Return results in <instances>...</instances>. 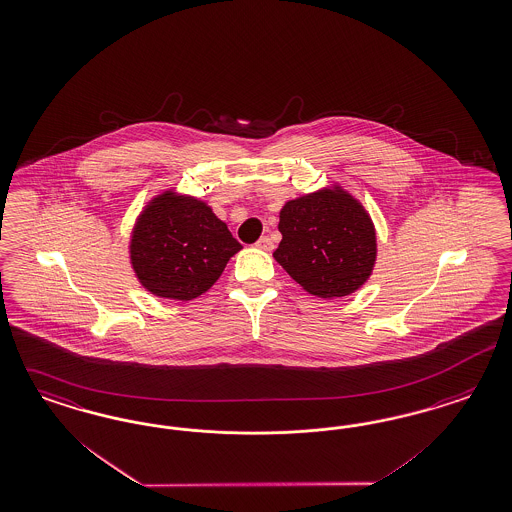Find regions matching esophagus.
<instances>
[{
    "label": "esophagus",
    "instance_id": "esophagus-1",
    "mask_svg": "<svg viewBox=\"0 0 512 512\" xmlns=\"http://www.w3.org/2000/svg\"><path fill=\"white\" fill-rule=\"evenodd\" d=\"M256 247L262 248V250H273V241L265 235V237H260V239H258Z\"/></svg>",
    "mask_w": 512,
    "mask_h": 512
}]
</instances>
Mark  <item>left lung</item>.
<instances>
[{
    "instance_id": "left-lung-1",
    "label": "left lung",
    "mask_w": 512,
    "mask_h": 512,
    "mask_svg": "<svg viewBox=\"0 0 512 512\" xmlns=\"http://www.w3.org/2000/svg\"><path fill=\"white\" fill-rule=\"evenodd\" d=\"M279 231L283 241L273 252L275 260L313 296H347L374 269V224L359 201L340 188L288 201Z\"/></svg>"
}]
</instances>
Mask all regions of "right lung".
I'll return each mask as SVG.
<instances>
[{"mask_svg": "<svg viewBox=\"0 0 512 512\" xmlns=\"http://www.w3.org/2000/svg\"><path fill=\"white\" fill-rule=\"evenodd\" d=\"M241 243L203 201L167 191L140 214L131 239L134 273L155 296L188 302L218 281Z\"/></svg>", "mask_w": 512, "mask_h": 512, "instance_id": "1", "label": "right lung"}]
</instances>
